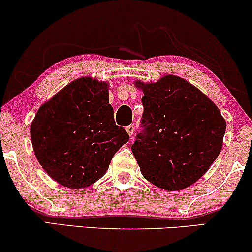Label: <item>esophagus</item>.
Returning <instances> with one entry per match:
<instances>
[{"instance_id": "esophagus-1", "label": "esophagus", "mask_w": 252, "mask_h": 252, "mask_svg": "<svg viewBox=\"0 0 252 252\" xmlns=\"http://www.w3.org/2000/svg\"><path fill=\"white\" fill-rule=\"evenodd\" d=\"M126 132H128L129 136H132V135H134V132H135V126H134V124H130V126H126Z\"/></svg>"}]
</instances>
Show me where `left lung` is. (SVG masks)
<instances>
[{
    "label": "left lung",
    "instance_id": "1",
    "mask_svg": "<svg viewBox=\"0 0 252 252\" xmlns=\"http://www.w3.org/2000/svg\"><path fill=\"white\" fill-rule=\"evenodd\" d=\"M135 86L144 94V130L131 147L142 175L165 191L192 186L222 150L225 118L205 94L176 75Z\"/></svg>",
    "mask_w": 252,
    "mask_h": 252
}]
</instances>
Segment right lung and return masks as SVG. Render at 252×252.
I'll return each mask as SVG.
<instances>
[{"label": "right lung", "instance_id": "1", "mask_svg": "<svg viewBox=\"0 0 252 252\" xmlns=\"http://www.w3.org/2000/svg\"><path fill=\"white\" fill-rule=\"evenodd\" d=\"M30 138L38 163L54 181L82 189L105 175L129 135L115 124L108 82L84 76L39 107Z\"/></svg>", "mask_w": 252, "mask_h": 252}]
</instances>
